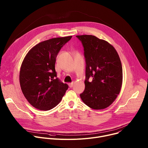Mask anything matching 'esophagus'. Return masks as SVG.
Returning <instances> with one entry per match:
<instances>
[{
	"instance_id": "esophagus-1",
	"label": "esophagus",
	"mask_w": 148,
	"mask_h": 148,
	"mask_svg": "<svg viewBox=\"0 0 148 148\" xmlns=\"http://www.w3.org/2000/svg\"><path fill=\"white\" fill-rule=\"evenodd\" d=\"M69 87H70V88H72L73 86V82L69 83Z\"/></svg>"
}]
</instances>
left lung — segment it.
I'll return each instance as SVG.
<instances>
[{"mask_svg": "<svg viewBox=\"0 0 148 148\" xmlns=\"http://www.w3.org/2000/svg\"><path fill=\"white\" fill-rule=\"evenodd\" d=\"M84 48L86 60L85 90L82 101L94 110L109 107L119 94L122 67L115 48L92 35L76 36Z\"/></svg>", "mask_w": 148, "mask_h": 148, "instance_id": "8db88e82", "label": "left lung"}]
</instances>
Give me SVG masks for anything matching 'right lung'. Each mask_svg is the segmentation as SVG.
Masks as SVG:
<instances>
[{
  "mask_svg": "<svg viewBox=\"0 0 148 148\" xmlns=\"http://www.w3.org/2000/svg\"><path fill=\"white\" fill-rule=\"evenodd\" d=\"M72 36L49 39L37 44L26 56L20 71L22 92L34 108L48 111L61 101L69 88L57 77L56 57Z\"/></svg>",
  "mask_w": 148,
  "mask_h": 148,
  "instance_id": "add662e5",
  "label": "right lung"
}]
</instances>
